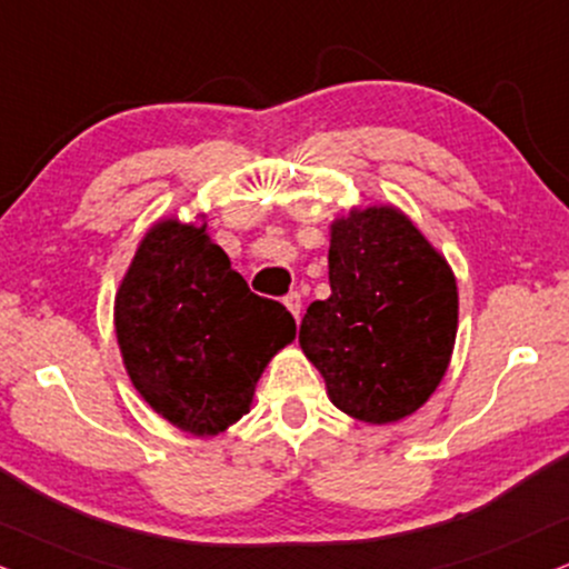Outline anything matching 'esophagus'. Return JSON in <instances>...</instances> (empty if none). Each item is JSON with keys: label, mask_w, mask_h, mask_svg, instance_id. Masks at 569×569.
Returning a JSON list of instances; mask_svg holds the SVG:
<instances>
[{"label": "esophagus", "mask_w": 569, "mask_h": 569, "mask_svg": "<svg viewBox=\"0 0 569 569\" xmlns=\"http://www.w3.org/2000/svg\"><path fill=\"white\" fill-rule=\"evenodd\" d=\"M284 306H287V311L292 313V317H296V321L300 319V311H303V298H300V292H290V296L284 298Z\"/></svg>", "instance_id": "1"}]
</instances>
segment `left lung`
Instances as JSON below:
<instances>
[{
	"label": "left lung",
	"mask_w": 569,
	"mask_h": 569,
	"mask_svg": "<svg viewBox=\"0 0 569 569\" xmlns=\"http://www.w3.org/2000/svg\"><path fill=\"white\" fill-rule=\"evenodd\" d=\"M329 287L298 338L329 401L367 425L411 417L453 353L459 290L446 256L401 208H350L329 223Z\"/></svg>",
	"instance_id": "left-lung-1"
}]
</instances>
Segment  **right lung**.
<instances>
[{
    "label": "right lung",
    "mask_w": 569,
    "mask_h": 569,
    "mask_svg": "<svg viewBox=\"0 0 569 569\" xmlns=\"http://www.w3.org/2000/svg\"><path fill=\"white\" fill-rule=\"evenodd\" d=\"M206 227L177 216L152 223L113 308L131 385L152 411L194 438L240 422L263 369L296 340L290 311L252 296Z\"/></svg>",
    "instance_id": "add662e5"
}]
</instances>
